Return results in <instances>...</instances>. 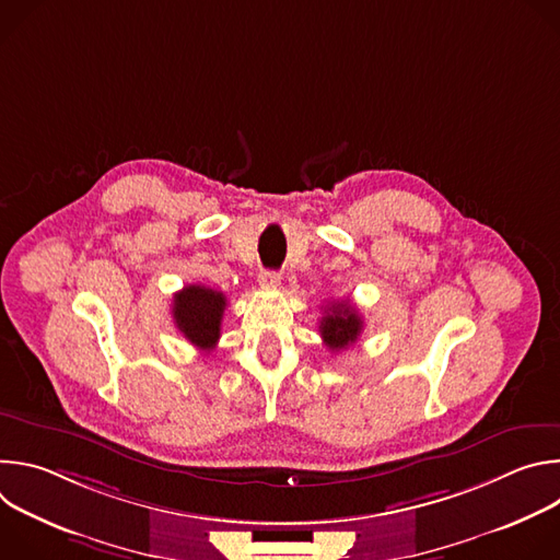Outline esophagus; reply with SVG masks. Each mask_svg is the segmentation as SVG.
Returning <instances> with one entry per match:
<instances>
[{"label": "esophagus", "instance_id": "obj_1", "mask_svg": "<svg viewBox=\"0 0 560 560\" xmlns=\"http://www.w3.org/2000/svg\"><path fill=\"white\" fill-rule=\"evenodd\" d=\"M259 283L266 288H277L281 283V275L275 270H261L259 275Z\"/></svg>", "mask_w": 560, "mask_h": 560}]
</instances>
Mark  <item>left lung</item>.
I'll return each instance as SVG.
<instances>
[{"label": "left lung", "instance_id": "left-lung-1", "mask_svg": "<svg viewBox=\"0 0 560 560\" xmlns=\"http://www.w3.org/2000/svg\"><path fill=\"white\" fill-rule=\"evenodd\" d=\"M363 330V318L357 312V307L350 305V301H335L326 307V314L322 316V326H318V332H322L324 343L332 350H346L352 346Z\"/></svg>", "mask_w": 560, "mask_h": 560}]
</instances>
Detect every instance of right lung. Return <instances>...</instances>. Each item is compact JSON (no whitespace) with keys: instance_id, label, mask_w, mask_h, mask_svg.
Wrapping results in <instances>:
<instances>
[{"instance_id":"obj_1","label":"right lung","mask_w":560,"mask_h":560,"mask_svg":"<svg viewBox=\"0 0 560 560\" xmlns=\"http://www.w3.org/2000/svg\"><path fill=\"white\" fill-rule=\"evenodd\" d=\"M228 301L225 294L199 283L186 285L173 296V318L179 332L201 352L217 348L221 337V318Z\"/></svg>"}]
</instances>
